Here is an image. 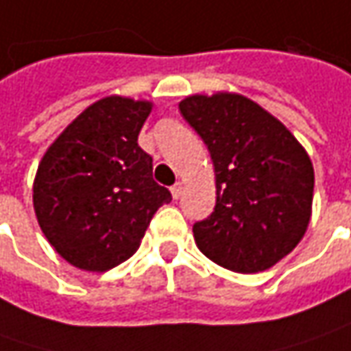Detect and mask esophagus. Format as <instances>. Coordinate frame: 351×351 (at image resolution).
<instances>
[{"label":"esophagus","instance_id":"obj_1","mask_svg":"<svg viewBox=\"0 0 351 351\" xmlns=\"http://www.w3.org/2000/svg\"><path fill=\"white\" fill-rule=\"evenodd\" d=\"M169 191H171V197H173V199H180L183 193V185L182 183H176V185H171V189H169Z\"/></svg>","mask_w":351,"mask_h":351}]
</instances>
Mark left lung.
<instances>
[{
  "mask_svg": "<svg viewBox=\"0 0 351 351\" xmlns=\"http://www.w3.org/2000/svg\"><path fill=\"white\" fill-rule=\"evenodd\" d=\"M180 111L215 166L217 205L193 224L199 250L238 274L276 265L311 221L315 169L308 154L283 123L244 95H191Z\"/></svg>",
  "mask_w": 351,
  "mask_h": 351,
  "instance_id": "1",
  "label": "left lung"
}]
</instances>
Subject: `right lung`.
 I'll list each match as a JSON object with an SVG mask.
<instances>
[{"label":"right lung","instance_id":"right-lung-1","mask_svg":"<svg viewBox=\"0 0 351 351\" xmlns=\"http://www.w3.org/2000/svg\"><path fill=\"white\" fill-rule=\"evenodd\" d=\"M152 103L111 95L89 105L43 156L33 185L36 221L50 246L86 271L128 260L154 213L171 201L152 180L138 132Z\"/></svg>","mask_w":351,"mask_h":351}]
</instances>
